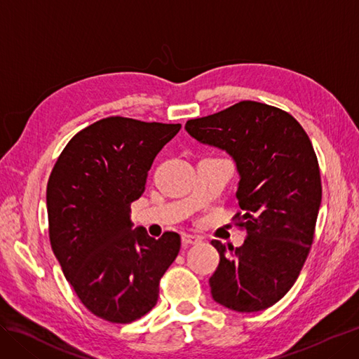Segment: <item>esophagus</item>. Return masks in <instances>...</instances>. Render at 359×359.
<instances>
[{"label":"esophagus","instance_id":"obj_1","mask_svg":"<svg viewBox=\"0 0 359 359\" xmlns=\"http://www.w3.org/2000/svg\"><path fill=\"white\" fill-rule=\"evenodd\" d=\"M199 241H201V238L194 236V235H182L181 236L182 245H194V244H198Z\"/></svg>","mask_w":359,"mask_h":359}]
</instances>
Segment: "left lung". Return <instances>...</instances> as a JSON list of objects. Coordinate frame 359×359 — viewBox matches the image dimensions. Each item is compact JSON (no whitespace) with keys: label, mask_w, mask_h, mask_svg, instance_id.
Listing matches in <instances>:
<instances>
[{"label":"left lung","mask_w":359,"mask_h":359,"mask_svg":"<svg viewBox=\"0 0 359 359\" xmlns=\"http://www.w3.org/2000/svg\"><path fill=\"white\" fill-rule=\"evenodd\" d=\"M186 132L229 154L240 177L235 196L247 236L238 248L211 241L220 255L210 278L212 299L240 313L274 306L306 262L322 201L307 133L287 112L250 100L190 119Z\"/></svg>","instance_id":"left-lung-1"}]
</instances>
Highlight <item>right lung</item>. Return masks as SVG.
I'll list each match as a JSON object with an SVG mask.
<instances>
[{
	"instance_id": "add662e5",
	"label": "right lung",
	"mask_w": 359,
	"mask_h": 359,
	"mask_svg": "<svg viewBox=\"0 0 359 359\" xmlns=\"http://www.w3.org/2000/svg\"><path fill=\"white\" fill-rule=\"evenodd\" d=\"M181 124L109 116L79 132L53 166L46 190L49 238L62 273L83 306L114 323L142 318L178 256L181 238L133 227L130 205Z\"/></svg>"
}]
</instances>
